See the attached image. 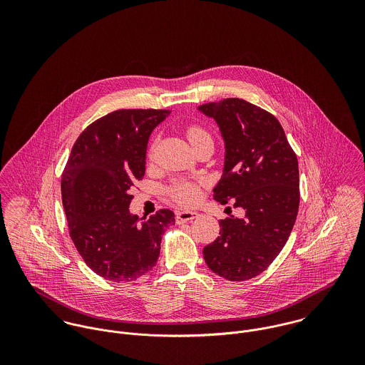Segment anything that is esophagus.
Returning <instances> with one entry per match:
<instances>
[{
  "label": "esophagus",
  "mask_w": 365,
  "mask_h": 365,
  "mask_svg": "<svg viewBox=\"0 0 365 365\" xmlns=\"http://www.w3.org/2000/svg\"><path fill=\"white\" fill-rule=\"evenodd\" d=\"M195 217H198V212H194V210H178V212H175V222L177 223H184V222L192 220Z\"/></svg>",
  "instance_id": "34e87169"
}]
</instances>
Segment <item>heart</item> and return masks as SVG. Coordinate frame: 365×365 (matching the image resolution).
Listing matches in <instances>:
<instances>
[{"label":"heart","mask_w":365,"mask_h":365,"mask_svg":"<svg viewBox=\"0 0 365 365\" xmlns=\"http://www.w3.org/2000/svg\"><path fill=\"white\" fill-rule=\"evenodd\" d=\"M187 138H188L190 143H194V142H197L202 138H209V135L204 129H201L198 126H191L187 130ZM168 194L180 205L188 207V205H194L200 200L201 191H200V184L198 182L182 180V181L174 182L168 188Z\"/></svg>","instance_id":"obj_1"}]
</instances>
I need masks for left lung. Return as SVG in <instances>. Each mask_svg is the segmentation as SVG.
Here are the masks:
<instances>
[{
  "label": "left lung",
  "instance_id": "8db88e82",
  "mask_svg": "<svg viewBox=\"0 0 365 365\" xmlns=\"http://www.w3.org/2000/svg\"><path fill=\"white\" fill-rule=\"evenodd\" d=\"M215 119L225 142L223 173L213 188L220 204L233 200L243 217L219 222L204 247L209 268L229 281L261 274L285 246L299 208L298 160L278 119L240 98L198 106Z\"/></svg>",
  "mask_w": 365,
  "mask_h": 365
}]
</instances>
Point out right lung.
I'll return each mask as SVG.
<instances>
[{"label": "right lung", "mask_w": 365, "mask_h": 365, "mask_svg": "<svg viewBox=\"0 0 365 365\" xmlns=\"http://www.w3.org/2000/svg\"><path fill=\"white\" fill-rule=\"evenodd\" d=\"M171 110L119 109L91 123L76 140L61 175L70 237L100 277L129 282L148 274L161 236L175 222L170 209L142 221L130 213V190L145 175L149 138Z\"/></svg>", "instance_id": "obj_1"}]
</instances>
